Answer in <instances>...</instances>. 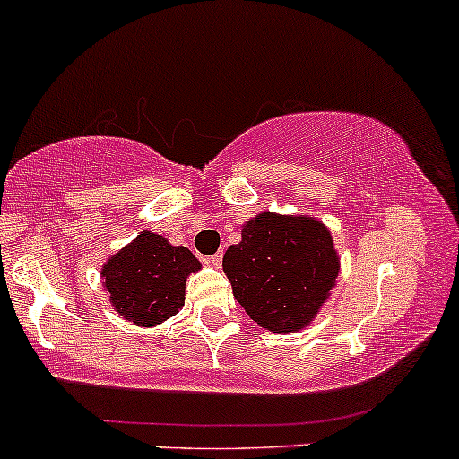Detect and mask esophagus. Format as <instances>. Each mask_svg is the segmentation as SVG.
Listing matches in <instances>:
<instances>
[{
  "label": "esophagus",
  "mask_w": 459,
  "mask_h": 459,
  "mask_svg": "<svg viewBox=\"0 0 459 459\" xmlns=\"http://www.w3.org/2000/svg\"><path fill=\"white\" fill-rule=\"evenodd\" d=\"M207 263H212L213 267H220V265H222V252H215V255L209 256Z\"/></svg>",
  "instance_id": "1"
}]
</instances>
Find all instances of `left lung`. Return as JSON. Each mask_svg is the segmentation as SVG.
Listing matches in <instances>:
<instances>
[{"mask_svg": "<svg viewBox=\"0 0 459 459\" xmlns=\"http://www.w3.org/2000/svg\"><path fill=\"white\" fill-rule=\"evenodd\" d=\"M247 317L272 332L310 324L339 276L330 230L317 220L259 213L222 261Z\"/></svg>", "mask_w": 459, "mask_h": 459, "instance_id": "obj_1", "label": "left lung"}]
</instances>
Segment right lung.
<instances>
[{
  "label": "right lung",
  "instance_id": "1",
  "mask_svg": "<svg viewBox=\"0 0 459 459\" xmlns=\"http://www.w3.org/2000/svg\"><path fill=\"white\" fill-rule=\"evenodd\" d=\"M196 270L200 263L187 247L144 230L105 263L103 278L120 317L151 328L183 308L186 278Z\"/></svg>",
  "mask_w": 459,
  "mask_h": 459
}]
</instances>
